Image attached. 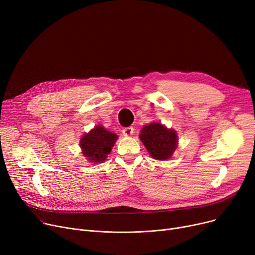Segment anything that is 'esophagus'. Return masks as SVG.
I'll return each mask as SVG.
<instances>
[{
    "label": "esophagus",
    "instance_id": "1",
    "mask_svg": "<svg viewBox=\"0 0 255 255\" xmlns=\"http://www.w3.org/2000/svg\"><path fill=\"white\" fill-rule=\"evenodd\" d=\"M133 131H134V128L131 127V126H130V127H127V128H124V129L122 130L124 136H131V135L133 134Z\"/></svg>",
    "mask_w": 255,
    "mask_h": 255
}]
</instances>
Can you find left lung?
<instances>
[{"label":"left lung","instance_id":"8db88e82","mask_svg":"<svg viewBox=\"0 0 255 255\" xmlns=\"http://www.w3.org/2000/svg\"><path fill=\"white\" fill-rule=\"evenodd\" d=\"M139 138L152 158L167 160L178 146V134L161 123H151L140 130Z\"/></svg>","mask_w":255,"mask_h":255}]
</instances>
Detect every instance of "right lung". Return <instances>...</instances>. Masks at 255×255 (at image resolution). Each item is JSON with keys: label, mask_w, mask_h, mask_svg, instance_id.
<instances>
[{"label": "right lung", "mask_w": 255, "mask_h": 255, "mask_svg": "<svg viewBox=\"0 0 255 255\" xmlns=\"http://www.w3.org/2000/svg\"><path fill=\"white\" fill-rule=\"evenodd\" d=\"M118 139V135L103 126H95L80 138L79 145L84 156L93 163H102Z\"/></svg>", "instance_id": "right-lung-1"}]
</instances>
